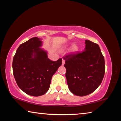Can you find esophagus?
<instances>
[{
    "mask_svg": "<svg viewBox=\"0 0 121 121\" xmlns=\"http://www.w3.org/2000/svg\"><path fill=\"white\" fill-rule=\"evenodd\" d=\"M65 63V60H64V59H62V65H64Z\"/></svg>",
    "mask_w": 121,
    "mask_h": 121,
    "instance_id": "obj_1",
    "label": "esophagus"
}]
</instances>
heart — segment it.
Returning <instances> with one entry per match:
<instances>
[{"instance_id":"1","label":"heart","mask_w":121,"mask_h":121,"mask_svg":"<svg viewBox=\"0 0 121 121\" xmlns=\"http://www.w3.org/2000/svg\"><path fill=\"white\" fill-rule=\"evenodd\" d=\"M71 50H72V51H73V52H76V51H77L78 50V47L76 45H74L73 46Z\"/></svg>"}]
</instances>
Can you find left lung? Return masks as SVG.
I'll use <instances>...</instances> for the list:
<instances>
[{"label":"left lung","instance_id":"1","mask_svg":"<svg viewBox=\"0 0 121 121\" xmlns=\"http://www.w3.org/2000/svg\"><path fill=\"white\" fill-rule=\"evenodd\" d=\"M81 53L64 56L65 77L69 89L77 96L92 93L101 84L105 75V59L98 44L85 40Z\"/></svg>","mask_w":121,"mask_h":121}]
</instances>
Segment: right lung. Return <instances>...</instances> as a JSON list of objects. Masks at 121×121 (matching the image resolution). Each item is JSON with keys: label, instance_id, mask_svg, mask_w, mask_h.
Masks as SVG:
<instances>
[{"label": "right lung", "instance_id": "obj_1", "mask_svg": "<svg viewBox=\"0 0 121 121\" xmlns=\"http://www.w3.org/2000/svg\"><path fill=\"white\" fill-rule=\"evenodd\" d=\"M41 39L33 37L20 45L13 60V75L17 85L28 95L38 97L45 94L51 79L62 64V59L52 61L40 47Z\"/></svg>", "mask_w": 121, "mask_h": 121}]
</instances>
